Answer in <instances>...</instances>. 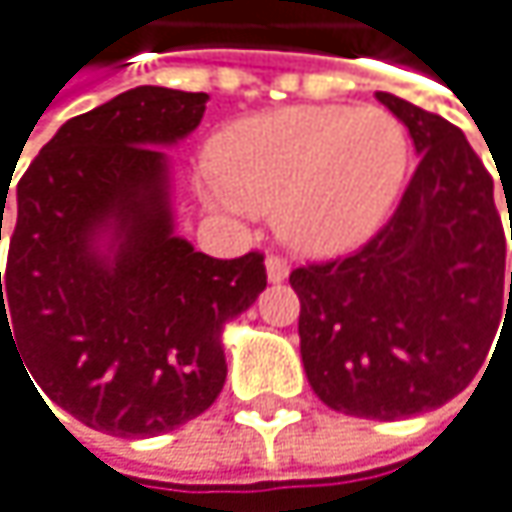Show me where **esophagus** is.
I'll return each instance as SVG.
<instances>
[{
	"label": "esophagus",
	"mask_w": 512,
	"mask_h": 512,
	"mask_svg": "<svg viewBox=\"0 0 512 512\" xmlns=\"http://www.w3.org/2000/svg\"><path fill=\"white\" fill-rule=\"evenodd\" d=\"M288 273H291V267H288V261L282 258V254H270V258H267V279L273 285H282L288 279Z\"/></svg>",
	"instance_id": "34e87169"
}]
</instances>
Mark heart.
Here are the masks:
<instances>
[{"instance_id":"1","label":"heart","mask_w":512,"mask_h":512,"mask_svg":"<svg viewBox=\"0 0 512 512\" xmlns=\"http://www.w3.org/2000/svg\"><path fill=\"white\" fill-rule=\"evenodd\" d=\"M408 161V131L384 107H288L242 119L215 140L203 194L242 218L273 209L291 248L324 258L387 221Z\"/></svg>"}]
</instances>
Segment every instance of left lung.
Wrapping results in <instances>:
<instances>
[{"mask_svg":"<svg viewBox=\"0 0 512 512\" xmlns=\"http://www.w3.org/2000/svg\"><path fill=\"white\" fill-rule=\"evenodd\" d=\"M420 164L393 218L348 258L291 273L300 354L318 399L366 420L435 411L480 372L507 300L495 182L438 113L378 92Z\"/></svg>","mask_w":512,"mask_h":512,"instance_id":"left-lung-1","label":"left lung"}]
</instances>
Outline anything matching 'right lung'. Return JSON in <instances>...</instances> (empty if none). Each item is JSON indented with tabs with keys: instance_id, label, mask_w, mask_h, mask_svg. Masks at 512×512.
<instances>
[{
	"instance_id": "right-lung-1",
	"label": "right lung",
	"mask_w": 512,
	"mask_h": 512,
	"mask_svg": "<svg viewBox=\"0 0 512 512\" xmlns=\"http://www.w3.org/2000/svg\"><path fill=\"white\" fill-rule=\"evenodd\" d=\"M206 101L128 89L68 119L17 182L0 357L17 351L35 390L107 435L152 438L203 414L227 378L224 324L267 288L261 251L218 261L173 233L158 146L188 137Z\"/></svg>"
}]
</instances>
